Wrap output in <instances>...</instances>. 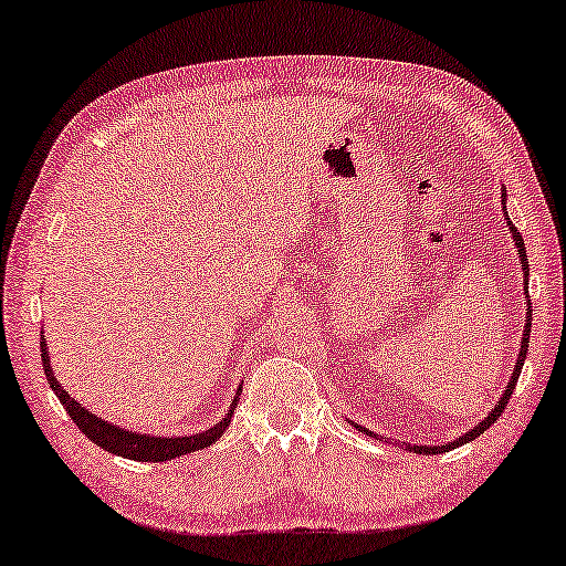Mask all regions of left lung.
<instances>
[{"label": "left lung", "mask_w": 566, "mask_h": 566, "mask_svg": "<svg viewBox=\"0 0 566 566\" xmlns=\"http://www.w3.org/2000/svg\"><path fill=\"white\" fill-rule=\"evenodd\" d=\"M502 196H507V193H502ZM510 223V231H512V238H514V243H517V248H520V258H522V271H524V289H530V283H527V275H530V268H527V251H524V241H522V235H520V231L517 228H514V223L512 221H507ZM532 308V305H530ZM530 331H532V311H527V325H524V333H522V348H520V358H517V365H514V373H512V380H510V385L507 388H504V395L500 398V402L494 405V410L488 415V418H484L478 428L474 430H470V432H464L460 440H454V442H450V444H422V448H408L410 450H415V452H422V454H438V452H448V450H454V448H460V444H464V442H470V440H474V438H480V434L488 430V428H492L494 422H497V418L500 415L504 412V408H507V402H510V398H512V392H514V388H517V378H520V373H522V365H524V358H527V345H530ZM363 432H365V428H360Z\"/></svg>", "instance_id": "1"}]
</instances>
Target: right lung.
<instances>
[{
	"mask_svg": "<svg viewBox=\"0 0 566 566\" xmlns=\"http://www.w3.org/2000/svg\"><path fill=\"white\" fill-rule=\"evenodd\" d=\"M46 338H42V363H44V375L52 390L56 392L59 402L64 405V410L69 412V418L76 422V428L82 430L88 440L98 448L112 452V454H122V458L136 460V462H166L174 458H181L186 452H196L203 450L208 444H213L218 438H221L223 430L231 422L233 408L228 410L226 418L216 424V428L198 432V434H188V438H148V434H136V432H126L116 424H108L102 418L88 412L86 408H82L74 398H69V392L56 382L52 368H49V358H46Z\"/></svg>",
	"mask_w": 566,
	"mask_h": 566,
	"instance_id": "1",
	"label": "right lung"
}]
</instances>
